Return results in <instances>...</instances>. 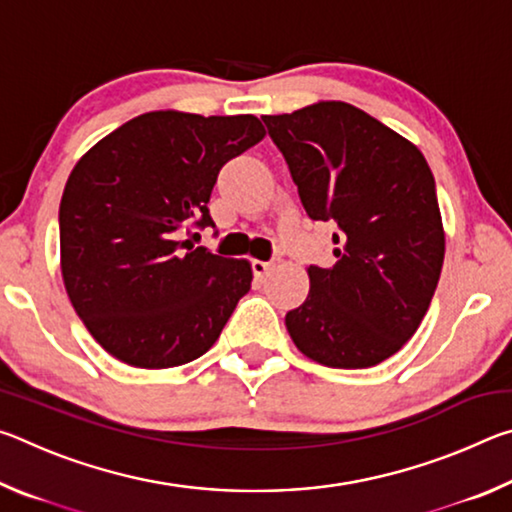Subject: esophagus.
I'll use <instances>...</instances> for the list:
<instances>
[{
	"label": "esophagus",
	"mask_w": 512,
	"mask_h": 512,
	"mask_svg": "<svg viewBox=\"0 0 512 512\" xmlns=\"http://www.w3.org/2000/svg\"><path fill=\"white\" fill-rule=\"evenodd\" d=\"M277 264H280V257H273L271 262H262V259H255V262H253V273H255L257 280H262V277H266L268 271H273Z\"/></svg>",
	"instance_id": "obj_1"
}]
</instances>
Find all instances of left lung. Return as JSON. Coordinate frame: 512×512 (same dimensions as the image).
Wrapping results in <instances>:
<instances>
[{"instance_id":"obj_1","label":"left lung","mask_w":512,"mask_h":512,"mask_svg":"<svg viewBox=\"0 0 512 512\" xmlns=\"http://www.w3.org/2000/svg\"><path fill=\"white\" fill-rule=\"evenodd\" d=\"M309 219L334 221L336 264L309 266V296L284 318L296 348L329 368H370L420 327L445 230L418 146L345 101L264 115Z\"/></svg>"}]
</instances>
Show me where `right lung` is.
Instances as JSON below:
<instances>
[{
  "label": "right lung",
  "mask_w": 512,
  "mask_h": 512,
  "mask_svg": "<svg viewBox=\"0 0 512 512\" xmlns=\"http://www.w3.org/2000/svg\"><path fill=\"white\" fill-rule=\"evenodd\" d=\"M264 135L255 115L153 110L76 162L60 198V271L76 314L112 357L162 370L219 339L253 268L178 237L192 221L214 225L216 176Z\"/></svg>",
  "instance_id": "1"
}]
</instances>
